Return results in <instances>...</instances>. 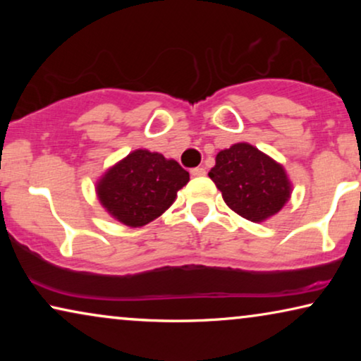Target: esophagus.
<instances>
[{
  "instance_id": "34e87169",
  "label": "esophagus",
  "mask_w": 361,
  "mask_h": 361,
  "mask_svg": "<svg viewBox=\"0 0 361 361\" xmlns=\"http://www.w3.org/2000/svg\"><path fill=\"white\" fill-rule=\"evenodd\" d=\"M190 174L194 177H202L205 176V169L204 167H194V169H190Z\"/></svg>"
}]
</instances>
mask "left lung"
<instances>
[{
  "label": "left lung",
  "mask_w": 361,
  "mask_h": 361,
  "mask_svg": "<svg viewBox=\"0 0 361 361\" xmlns=\"http://www.w3.org/2000/svg\"><path fill=\"white\" fill-rule=\"evenodd\" d=\"M209 177L225 204L255 224L278 214L290 197L284 167L248 142L220 151Z\"/></svg>",
  "instance_id": "obj_1"
}]
</instances>
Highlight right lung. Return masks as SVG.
Segmentation results:
<instances>
[{"label": "right lung", "mask_w": 361, "mask_h": 361, "mask_svg": "<svg viewBox=\"0 0 361 361\" xmlns=\"http://www.w3.org/2000/svg\"><path fill=\"white\" fill-rule=\"evenodd\" d=\"M187 182L189 172L179 162L136 149L105 172L97 194L113 219L136 228L164 214Z\"/></svg>", "instance_id": "obj_1"}]
</instances>
